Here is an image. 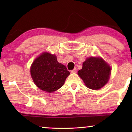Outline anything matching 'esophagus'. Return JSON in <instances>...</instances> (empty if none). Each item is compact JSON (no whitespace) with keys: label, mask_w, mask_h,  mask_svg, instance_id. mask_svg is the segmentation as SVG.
Instances as JSON below:
<instances>
[{"label":"esophagus","mask_w":132,"mask_h":132,"mask_svg":"<svg viewBox=\"0 0 132 132\" xmlns=\"http://www.w3.org/2000/svg\"><path fill=\"white\" fill-rule=\"evenodd\" d=\"M71 72L72 73H76L77 72V68H75L74 69H73V70H72L71 71Z\"/></svg>","instance_id":"obj_1"}]
</instances>
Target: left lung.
<instances>
[{
  "label": "left lung",
  "instance_id": "1",
  "mask_svg": "<svg viewBox=\"0 0 132 132\" xmlns=\"http://www.w3.org/2000/svg\"><path fill=\"white\" fill-rule=\"evenodd\" d=\"M111 67L100 57H89L82 63L78 75L85 85L92 90H99L108 81Z\"/></svg>",
  "mask_w": 132,
  "mask_h": 132
}]
</instances>
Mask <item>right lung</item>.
I'll return each instance as SVG.
<instances>
[{
	"mask_svg": "<svg viewBox=\"0 0 132 132\" xmlns=\"http://www.w3.org/2000/svg\"><path fill=\"white\" fill-rule=\"evenodd\" d=\"M30 72L35 85L48 93L62 87L70 72L57 61L56 56L45 52L38 57L31 66Z\"/></svg>",
	"mask_w": 132,
	"mask_h": 132,
	"instance_id": "1",
	"label": "right lung"
}]
</instances>
